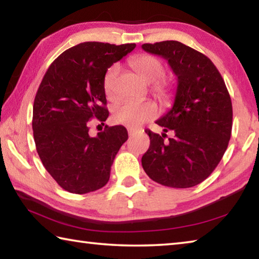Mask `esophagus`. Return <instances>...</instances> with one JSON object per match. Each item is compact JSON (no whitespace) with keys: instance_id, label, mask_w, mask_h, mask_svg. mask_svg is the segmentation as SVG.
Instances as JSON below:
<instances>
[{"instance_id":"34e87169","label":"esophagus","mask_w":259,"mask_h":259,"mask_svg":"<svg viewBox=\"0 0 259 259\" xmlns=\"http://www.w3.org/2000/svg\"><path fill=\"white\" fill-rule=\"evenodd\" d=\"M136 133H137V130H136V129H133V128H129V129H128L129 136H134Z\"/></svg>"}]
</instances>
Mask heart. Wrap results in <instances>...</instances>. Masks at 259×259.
Returning a JSON list of instances; mask_svg holds the SVG:
<instances>
[{"label":"heart","mask_w":259,"mask_h":259,"mask_svg":"<svg viewBox=\"0 0 259 259\" xmlns=\"http://www.w3.org/2000/svg\"><path fill=\"white\" fill-rule=\"evenodd\" d=\"M130 66L137 72L147 83H153L152 90L160 99H166L170 96L169 83L162 80L164 75V66L162 61L151 55H139L133 57L129 61ZM119 67L112 65L104 77V90L108 98H115V78ZM157 115V107L153 102H135L125 100L119 105L113 113V121L117 124L138 128Z\"/></svg>","instance_id":"b5f03b06"}]
</instances>
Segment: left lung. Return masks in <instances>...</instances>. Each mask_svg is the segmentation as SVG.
Here are the masks:
<instances>
[{"label":"left lung","mask_w":259,"mask_h":259,"mask_svg":"<svg viewBox=\"0 0 259 259\" xmlns=\"http://www.w3.org/2000/svg\"><path fill=\"white\" fill-rule=\"evenodd\" d=\"M142 48L168 61L177 76L172 107L156 121L163 134L145 130L151 144L142 165L161 185L195 186L210 176L229 145L233 119L230 94L216 66L201 52L178 41ZM170 130L174 137L165 142Z\"/></svg>","instance_id":"8db88e82"}]
</instances>
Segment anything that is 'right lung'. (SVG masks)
Returning <instances> with one entry per match:
<instances>
[{
	"instance_id": "obj_1",
	"label": "right lung",
	"mask_w": 259,
	"mask_h": 259,
	"mask_svg": "<svg viewBox=\"0 0 259 259\" xmlns=\"http://www.w3.org/2000/svg\"><path fill=\"white\" fill-rule=\"evenodd\" d=\"M135 48V43L83 42L64 51L43 76L34 99V140L47 171L65 191L85 194L108 182L128 131L106 125L91 137L89 121H106L105 74Z\"/></svg>"
}]
</instances>
